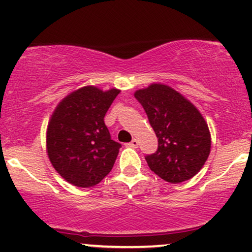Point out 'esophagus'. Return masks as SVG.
Instances as JSON below:
<instances>
[{
	"instance_id": "esophagus-1",
	"label": "esophagus",
	"mask_w": 252,
	"mask_h": 252,
	"mask_svg": "<svg viewBox=\"0 0 252 252\" xmlns=\"http://www.w3.org/2000/svg\"><path fill=\"white\" fill-rule=\"evenodd\" d=\"M128 146L131 147V148H137V147H138V141L136 140V138H134V140H132L131 142L128 143Z\"/></svg>"
}]
</instances>
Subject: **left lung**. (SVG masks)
Wrapping results in <instances>:
<instances>
[{
  "mask_svg": "<svg viewBox=\"0 0 252 252\" xmlns=\"http://www.w3.org/2000/svg\"><path fill=\"white\" fill-rule=\"evenodd\" d=\"M135 98L158 138V150L146 156L149 168L170 184L189 180L210 155L211 135L204 117L189 99L163 84L137 90Z\"/></svg>",
  "mask_w": 252,
  "mask_h": 252,
  "instance_id": "left-lung-1",
  "label": "left lung"
}]
</instances>
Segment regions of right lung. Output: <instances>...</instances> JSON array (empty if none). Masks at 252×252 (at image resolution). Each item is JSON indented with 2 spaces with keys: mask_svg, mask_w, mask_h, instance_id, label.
<instances>
[{
  "mask_svg": "<svg viewBox=\"0 0 252 252\" xmlns=\"http://www.w3.org/2000/svg\"><path fill=\"white\" fill-rule=\"evenodd\" d=\"M120 90L85 86L66 96L47 126V154L54 169L77 187L99 184L114 167L121 143L111 140L106 111Z\"/></svg>",
  "mask_w": 252,
  "mask_h": 252,
  "instance_id": "1",
  "label": "right lung"
}]
</instances>
